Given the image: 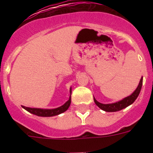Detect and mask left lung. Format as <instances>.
<instances>
[{"label": "left lung", "instance_id": "left-lung-1", "mask_svg": "<svg viewBox=\"0 0 153 153\" xmlns=\"http://www.w3.org/2000/svg\"><path fill=\"white\" fill-rule=\"evenodd\" d=\"M143 83V77L140 79V82L138 84V86L137 87L135 91H133V93L131 95L126 97L123 99L118 101V102H114V103H110V104H102L101 102H98L96 100L94 97V101L95 102V104L98 105L101 109L104 110L105 112H117L121 109H125L128 105H130L135 102V100L137 98L138 95L140 92L141 90V86H142Z\"/></svg>", "mask_w": 153, "mask_h": 153}]
</instances>
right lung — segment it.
I'll return each mask as SVG.
<instances>
[{"mask_svg": "<svg viewBox=\"0 0 153 153\" xmlns=\"http://www.w3.org/2000/svg\"><path fill=\"white\" fill-rule=\"evenodd\" d=\"M70 94L71 95L69 97V99L67 102H66L64 104L61 106L55 108V109H39V108H30V107H26L22 105V108L26 109L27 112L31 114H35L39 117H53L59 115L60 114H62L63 112L67 110L69 108L71 102V87L70 88Z\"/></svg>", "mask_w": 153, "mask_h": 153, "instance_id": "1", "label": "right lung"}]
</instances>
